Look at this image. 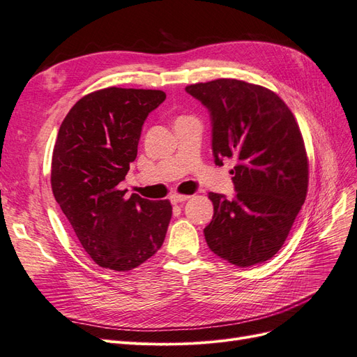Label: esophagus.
Wrapping results in <instances>:
<instances>
[{
  "mask_svg": "<svg viewBox=\"0 0 357 357\" xmlns=\"http://www.w3.org/2000/svg\"><path fill=\"white\" fill-rule=\"evenodd\" d=\"M187 199H190L188 195H178V192H175V195L170 196L172 203H181V202H185Z\"/></svg>",
  "mask_w": 357,
  "mask_h": 357,
  "instance_id": "obj_1",
  "label": "esophagus"
}]
</instances>
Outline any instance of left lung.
Returning <instances> with one entry per match:
<instances>
[{"label":"left lung","mask_w":357,"mask_h":357,"mask_svg":"<svg viewBox=\"0 0 357 357\" xmlns=\"http://www.w3.org/2000/svg\"><path fill=\"white\" fill-rule=\"evenodd\" d=\"M212 118L215 165L233 158L235 199L209 192L213 217L205 239L241 268L263 263L286 242L308 191V155L296 118L273 91L238 79L185 88Z\"/></svg>","instance_id":"8db88e82"}]
</instances>
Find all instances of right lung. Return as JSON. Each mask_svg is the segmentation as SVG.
Wrapping results in <instances>:
<instances>
[{"label": "right lung", "instance_id": "right-lung-1", "mask_svg": "<svg viewBox=\"0 0 357 357\" xmlns=\"http://www.w3.org/2000/svg\"><path fill=\"white\" fill-rule=\"evenodd\" d=\"M160 89L109 86L84 96L59 127L50 185L80 245L98 266L126 272L161 248L169 200L119 190L137 157L142 126L165 101Z\"/></svg>", "mask_w": 357, "mask_h": 357}]
</instances>
